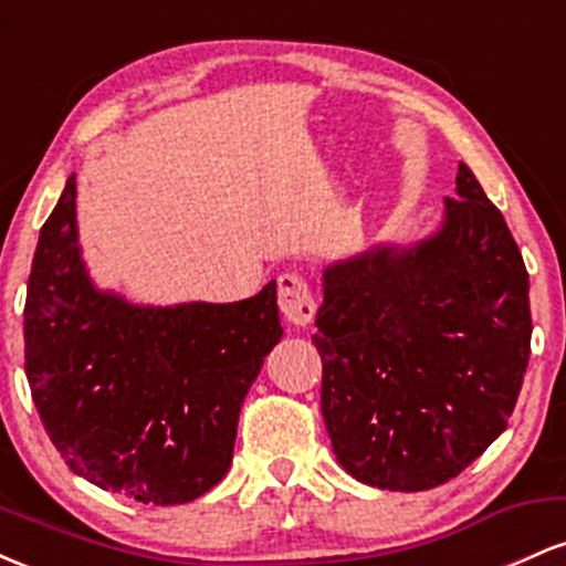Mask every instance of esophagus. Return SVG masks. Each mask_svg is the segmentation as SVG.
<instances>
[{"label":"esophagus","mask_w":566,"mask_h":566,"mask_svg":"<svg viewBox=\"0 0 566 566\" xmlns=\"http://www.w3.org/2000/svg\"><path fill=\"white\" fill-rule=\"evenodd\" d=\"M279 308H282L284 319L295 324V327H305V324L314 322V295H311L308 282L295 271L279 276Z\"/></svg>","instance_id":"obj_1"}]
</instances>
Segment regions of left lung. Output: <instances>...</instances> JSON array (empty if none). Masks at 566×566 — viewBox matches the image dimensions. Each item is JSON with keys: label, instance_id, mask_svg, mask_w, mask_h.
<instances>
[{"label": "left lung", "instance_id": "left-lung-1", "mask_svg": "<svg viewBox=\"0 0 566 566\" xmlns=\"http://www.w3.org/2000/svg\"><path fill=\"white\" fill-rule=\"evenodd\" d=\"M412 244L380 242L322 274L314 346L337 463L391 492L458 476L509 426L530 361V276L469 165Z\"/></svg>", "mask_w": 566, "mask_h": 566}]
</instances>
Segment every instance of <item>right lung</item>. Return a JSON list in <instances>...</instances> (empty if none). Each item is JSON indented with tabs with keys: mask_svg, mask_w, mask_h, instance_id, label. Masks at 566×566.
Returning a JSON list of instances; mask_svg holds the SVG:
<instances>
[{
	"mask_svg": "<svg viewBox=\"0 0 566 566\" xmlns=\"http://www.w3.org/2000/svg\"><path fill=\"white\" fill-rule=\"evenodd\" d=\"M279 337L276 282L178 305L97 287L66 180L39 231L23 340L39 418L76 476L146 505L205 495L229 471L239 409Z\"/></svg>",
	"mask_w": 566,
	"mask_h": 566,
	"instance_id": "obj_1",
	"label": "right lung"
}]
</instances>
